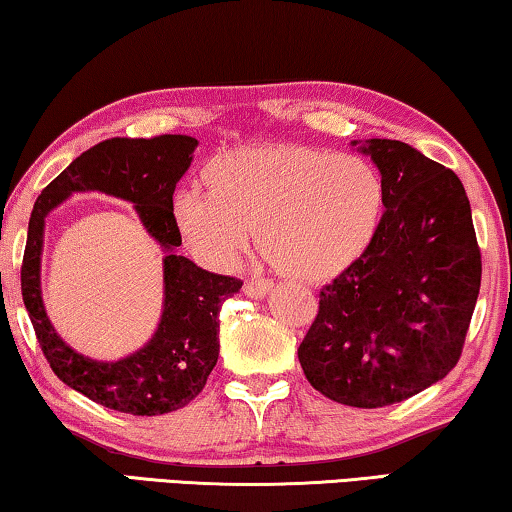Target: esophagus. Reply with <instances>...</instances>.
Returning a JSON list of instances; mask_svg holds the SVG:
<instances>
[{
    "mask_svg": "<svg viewBox=\"0 0 512 512\" xmlns=\"http://www.w3.org/2000/svg\"><path fill=\"white\" fill-rule=\"evenodd\" d=\"M273 282L266 280V278H253L246 282V287H243V292H246L250 299H264L266 294L271 292Z\"/></svg>",
    "mask_w": 512,
    "mask_h": 512,
    "instance_id": "1",
    "label": "esophagus"
}]
</instances>
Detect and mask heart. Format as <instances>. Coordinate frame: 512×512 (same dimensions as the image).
<instances>
[{
    "label": "heart",
    "mask_w": 512,
    "mask_h": 512,
    "mask_svg": "<svg viewBox=\"0 0 512 512\" xmlns=\"http://www.w3.org/2000/svg\"><path fill=\"white\" fill-rule=\"evenodd\" d=\"M211 190L186 186L172 218L197 262L225 271L259 248L294 280H326L354 264L375 239L384 213V181L361 156L273 144L213 160Z\"/></svg>",
    "instance_id": "heart-1"
}]
</instances>
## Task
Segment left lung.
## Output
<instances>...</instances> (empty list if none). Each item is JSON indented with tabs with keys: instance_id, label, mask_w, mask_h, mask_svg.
Segmentation results:
<instances>
[{
	"instance_id": "obj_1",
	"label": "left lung",
	"mask_w": 512,
	"mask_h": 512,
	"mask_svg": "<svg viewBox=\"0 0 512 512\" xmlns=\"http://www.w3.org/2000/svg\"><path fill=\"white\" fill-rule=\"evenodd\" d=\"M361 151L384 181L386 211L365 253L319 292L299 361L329 400L377 409L455 368L483 264L453 170L400 140L375 137Z\"/></svg>"
}]
</instances>
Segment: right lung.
Listing matches in <instances>:
<instances>
[{"instance_id":"right-lung-1","label":"right lung","mask_w":512,"mask_h":512,"mask_svg":"<svg viewBox=\"0 0 512 512\" xmlns=\"http://www.w3.org/2000/svg\"><path fill=\"white\" fill-rule=\"evenodd\" d=\"M195 147L190 135L98 142L43 188L29 218L20 282L43 356L66 386L121 414H170L202 393L220 352V305L243 285L177 255L181 234L172 218V195L193 163ZM89 189L131 201L166 253L159 329L147 346L119 362H94L68 348L49 324L40 296L44 218L66 196Z\"/></svg>"}]
</instances>
